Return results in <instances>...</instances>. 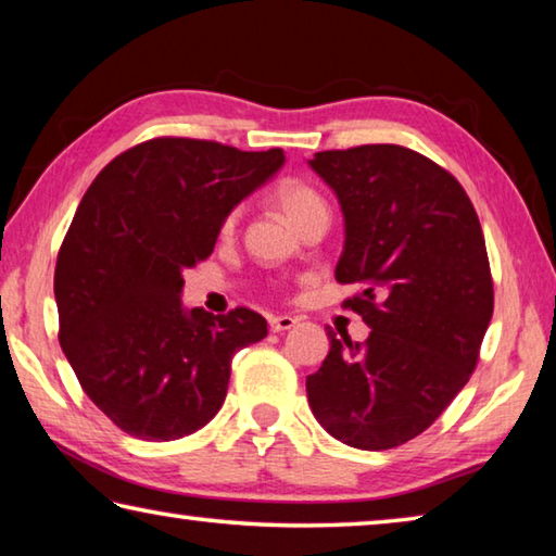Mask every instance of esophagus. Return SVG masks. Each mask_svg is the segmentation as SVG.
<instances>
[{
	"label": "esophagus",
	"mask_w": 556,
	"mask_h": 556,
	"mask_svg": "<svg viewBox=\"0 0 556 556\" xmlns=\"http://www.w3.org/2000/svg\"><path fill=\"white\" fill-rule=\"evenodd\" d=\"M296 326V318L294 316H269V328L275 333H281V331H289V328Z\"/></svg>",
	"instance_id": "34e87169"
}]
</instances>
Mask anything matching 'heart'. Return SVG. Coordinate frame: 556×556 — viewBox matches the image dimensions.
<instances>
[{
	"label": "heart",
	"instance_id": "b5f03b06",
	"mask_svg": "<svg viewBox=\"0 0 556 556\" xmlns=\"http://www.w3.org/2000/svg\"><path fill=\"white\" fill-rule=\"evenodd\" d=\"M275 201L287 218L299 225L301 220L312 218L316 213H328L326 201L318 195L314 186L306 181H299V178H287L275 188ZM235 225H238V211H232L223 223V232H230Z\"/></svg>",
	"mask_w": 556,
	"mask_h": 556
}]
</instances>
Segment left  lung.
<instances>
[{"label": "left lung", "instance_id": "obj_1", "mask_svg": "<svg viewBox=\"0 0 556 556\" xmlns=\"http://www.w3.org/2000/svg\"><path fill=\"white\" fill-rule=\"evenodd\" d=\"M308 166L336 193L345 242V304L370 326L365 343L331 338L306 378L328 434L384 451L434 425L464 390L493 316V279L473 203L446 168L397 144L318 152Z\"/></svg>", "mask_w": 556, "mask_h": 556}]
</instances>
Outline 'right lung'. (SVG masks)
<instances>
[{"mask_svg": "<svg viewBox=\"0 0 556 556\" xmlns=\"http://www.w3.org/2000/svg\"><path fill=\"white\" fill-rule=\"evenodd\" d=\"M281 164V149L159 137L112 159L83 195L55 262L59 338L80 388L129 437L172 441L208 425L232 355L267 336L257 312L186 308L181 289L230 211Z\"/></svg>", "mask_w": 556, "mask_h": 556, "instance_id": "add662e5", "label": "right lung"}]
</instances>
